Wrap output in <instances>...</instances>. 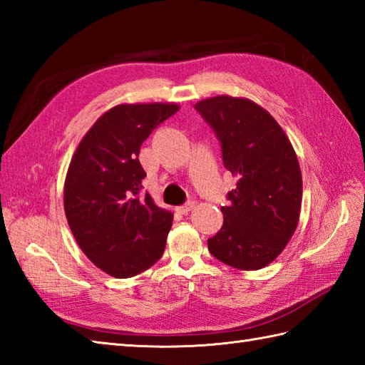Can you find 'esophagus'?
Returning <instances> with one entry per match:
<instances>
[{
  "label": "esophagus",
  "mask_w": 365,
  "mask_h": 365,
  "mask_svg": "<svg viewBox=\"0 0 365 365\" xmlns=\"http://www.w3.org/2000/svg\"><path fill=\"white\" fill-rule=\"evenodd\" d=\"M192 207H195V202H187L185 205H180V207H177V212L178 213H182V215H187L190 210H192Z\"/></svg>",
  "instance_id": "34e87169"
}]
</instances>
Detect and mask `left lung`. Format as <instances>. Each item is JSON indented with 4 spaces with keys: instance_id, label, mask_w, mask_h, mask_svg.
<instances>
[{
    "instance_id": "1",
    "label": "left lung",
    "mask_w": 365,
    "mask_h": 365,
    "mask_svg": "<svg viewBox=\"0 0 365 365\" xmlns=\"http://www.w3.org/2000/svg\"><path fill=\"white\" fill-rule=\"evenodd\" d=\"M195 108L218 138L224 168L238 178L208 251L232 268L260 269L297 229L302 197L297 153L279 123L251 100L220 96Z\"/></svg>"
}]
</instances>
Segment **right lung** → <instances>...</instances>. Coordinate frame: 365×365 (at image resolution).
Returning <instances> with one entry per match:
<instances>
[{"mask_svg": "<svg viewBox=\"0 0 365 365\" xmlns=\"http://www.w3.org/2000/svg\"><path fill=\"white\" fill-rule=\"evenodd\" d=\"M177 105H118L76 149L64 185V210L88 259L114 277L143 273L165 252L173 213L143 195L139 149Z\"/></svg>", "mask_w": 365, "mask_h": 365, "instance_id": "right-lung-1", "label": "right lung"}]
</instances>
